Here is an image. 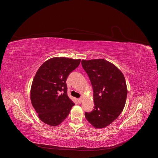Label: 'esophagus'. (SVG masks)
<instances>
[{"label":"esophagus","instance_id":"esophagus-1","mask_svg":"<svg viewBox=\"0 0 158 158\" xmlns=\"http://www.w3.org/2000/svg\"><path fill=\"white\" fill-rule=\"evenodd\" d=\"M78 102L79 103V104H81V102H82V98H79V99H78Z\"/></svg>","mask_w":158,"mask_h":158}]
</instances>
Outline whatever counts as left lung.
Masks as SVG:
<instances>
[{
    "label": "left lung",
    "mask_w": 158,
    "mask_h": 158,
    "mask_svg": "<svg viewBox=\"0 0 158 158\" xmlns=\"http://www.w3.org/2000/svg\"><path fill=\"white\" fill-rule=\"evenodd\" d=\"M81 63L94 92V109L85 112V117L95 128L105 127L118 118L124 107L127 94L125 77L115 65L102 59H83Z\"/></svg>",
    "instance_id": "obj_1"
}]
</instances>
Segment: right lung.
Here are the masks:
<instances>
[{"instance_id": "add662e5", "label": "right lung", "mask_w": 158, "mask_h": 158, "mask_svg": "<svg viewBox=\"0 0 158 158\" xmlns=\"http://www.w3.org/2000/svg\"><path fill=\"white\" fill-rule=\"evenodd\" d=\"M81 59L52 57L37 70L31 88V101L39 119L57 126L68 116L74 103L67 94L66 80Z\"/></svg>"}]
</instances>
